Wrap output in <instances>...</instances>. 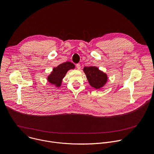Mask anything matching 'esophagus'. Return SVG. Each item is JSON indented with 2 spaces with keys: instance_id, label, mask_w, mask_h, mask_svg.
<instances>
[{
  "instance_id": "1",
  "label": "esophagus",
  "mask_w": 154,
  "mask_h": 154,
  "mask_svg": "<svg viewBox=\"0 0 154 154\" xmlns=\"http://www.w3.org/2000/svg\"><path fill=\"white\" fill-rule=\"evenodd\" d=\"M76 67H77V68L79 70H80V68H81V66H80V64H77Z\"/></svg>"
}]
</instances>
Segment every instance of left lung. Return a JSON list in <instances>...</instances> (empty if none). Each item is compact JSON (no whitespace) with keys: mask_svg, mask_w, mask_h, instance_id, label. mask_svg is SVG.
Returning a JSON list of instances; mask_svg holds the SVG:
<instances>
[{"mask_svg":"<svg viewBox=\"0 0 154 154\" xmlns=\"http://www.w3.org/2000/svg\"><path fill=\"white\" fill-rule=\"evenodd\" d=\"M91 86L96 89L103 88L108 82L107 74L100 70L95 66H85L83 69Z\"/></svg>","mask_w":154,"mask_h":154,"instance_id":"obj_1","label":"left lung"}]
</instances>
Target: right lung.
<instances>
[{
  "label": "right lung",
  "mask_w": 154,
  "mask_h": 154,
  "mask_svg": "<svg viewBox=\"0 0 154 154\" xmlns=\"http://www.w3.org/2000/svg\"><path fill=\"white\" fill-rule=\"evenodd\" d=\"M75 65L71 62L67 61L53 68V71L47 76V81L51 85H54L56 88H60L63 82V79L68 71L74 69Z\"/></svg>",
  "instance_id": "1"
}]
</instances>
